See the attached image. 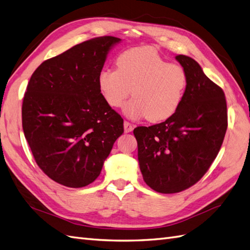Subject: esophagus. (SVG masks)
Segmentation results:
<instances>
[{"label": "esophagus", "mask_w": 250, "mask_h": 250, "mask_svg": "<svg viewBox=\"0 0 250 250\" xmlns=\"http://www.w3.org/2000/svg\"><path fill=\"white\" fill-rule=\"evenodd\" d=\"M133 128H134L133 124L129 123V122H128V121H125V122H124V130H125V132L132 131Z\"/></svg>", "instance_id": "1"}]
</instances>
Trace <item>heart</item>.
Wrapping results in <instances>:
<instances>
[{"label":"heart","mask_w":250,"mask_h":250,"mask_svg":"<svg viewBox=\"0 0 250 250\" xmlns=\"http://www.w3.org/2000/svg\"><path fill=\"white\" fill-rule=\"evenodd\" d=\"M116 68L99 72L98 86L106 103L119 108L129 97L124 107L131 119L146 117L159 122L178 110L187 87V75L179 64L168 63L150 46L132 47L117 57Z\"/></svg>","instance_id":"b5f03b06"}]
</instances>
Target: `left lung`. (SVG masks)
Listing matches in <instances>:
<instances>
[{
	"instance_id": "obj_1",
	"label": "left lung",
	"mask_w": 250,
	"mask_h": 250,
	"mask_svg": "<svg viewBox=\"0 0 250 250\" xmlns=\"http://www.w3.org/2000/svg\"><path fill=\"white\" fill-rule=\"evenodd\" d=\"M175 59L187 75L178 110L165 122L133 130L143 179L161 193L183 191L199 182L217 158L227 129L223 89L193 59Z\"/></svg>"
}]
</instances>
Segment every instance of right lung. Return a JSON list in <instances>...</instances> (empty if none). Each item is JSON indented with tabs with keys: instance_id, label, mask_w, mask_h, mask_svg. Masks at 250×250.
Returning <instances> with one entry per match:
<instances>
[{
	"instance_id": "right-lung-1",
	"label": "right lung",
	"mask_w": 250,
	"mask_h": 250,
	"mask_svg": "<svg viewBox=\"0 0 250 250\" xmlns=\"http://www.w3.org/2000/svg\"><path fill=\"white\" fill-rule=\"evenodd\" d=\"M121 39L98 37L44 61L32 73L22 105V126L32 156L57 183L80 188L102 170L123 119L98 86L107 53Z\"/></svg>"
}]
</instances>
